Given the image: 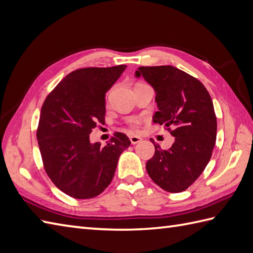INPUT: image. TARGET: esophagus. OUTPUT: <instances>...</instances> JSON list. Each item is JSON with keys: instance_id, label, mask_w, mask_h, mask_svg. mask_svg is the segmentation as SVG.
I'll use <instances>...</instances> for the list:
<instances>
[{"instance_id": "obj_1", "label": "esophagus", "mask_w": 253, "mask_h": 253, "mask_svg": "<svg viewBox=\"0 0 253 253\" xmlns=\"http://www.w3.org/2000/svg\"><path fill=\"white\" fill-rule=\"evenodd\" d=\"M129 139H130L131 144H137V143L141 142V140H142L139 136H130L129 137Z\"/></svg>"}]
</instances>
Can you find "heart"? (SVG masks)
<instances>
[{"label": "heart", "instance_id": "1", "mask_svg": "<svg viewBox=\"0 0 253 253\" xmlns=\"http://www.w3.org/2000/svg\"><path fill=\"white\" fill-rule=\"evenodd\" d=\"M131 124H132V126H137L139 124V122L137 120H132L131 121Z\"/></svg>", "mask_w": 253, "mask_h": 253}]
</instances>
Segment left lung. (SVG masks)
Instances as JSON below:
<instances>
[{
	"instance_id": "left-lung-1",
	"label": "left lung",
	"mask_w": 253,
	"mask_h": 253,
	"mask_svg": "<svg viewBox=\"0 0 253 253\" xmlns=\"http://www.w3.org/2000/svg\"><path fill=\"white\" fill-rule=\"evenodd\" d=\"M134 76H142L156 93L154 123L174 127L170 149L162 150L151 139L155 153L146 163V171L164 191H185L206 168L214 148L212 100L201 82L172 66L140 67Z\"/></svg>"
}]
</instances>
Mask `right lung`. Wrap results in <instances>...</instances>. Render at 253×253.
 Returning <instances> with one entry per match:
<instances>
[{"label": "right lung", "instance_id": "add662e5", "mask_svg": "<svg viewBox=\"0 0 253 253\" xmlns=\"http://www.w3.org/2000/svg\"><path fill=\"white\" fill-rule=\"evenodd\" d=\"M126 68L122 64L76 70L43 103L37 138L46 173L73 198H93L107 189L121 154L130 145L122 132L105 146L89 139L97 123H104L105 93Z\"/></svg>", "mask_w": 253, "mask_h": 253}]
</instances>
